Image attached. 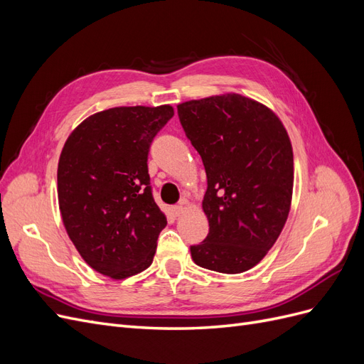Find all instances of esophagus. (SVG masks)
Masks as SVG:
<instances>
[{
    "label": "esophagus",
    "instance_id": "34e87169",
    "mask_svg": "<svg viewBox=\"0 0 364 364\" xmlns=\"http://www.w3.org/2000/svg\"><path fill=\"white\" fill-rule=\"evenodd\" d=\"M185 202L182 203V205H176V206H173L171 208V214L174 215V217H181L182 214H183V211H185Z\"/></svg>",
    "mask_w": 364,
    "mask_h": 364
}]
</instances>
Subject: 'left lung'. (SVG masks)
I'll use <instances>...</instances> for the list:
<instances>
[{"label":"left lung","mask_w":364,"mask_h":364,"mask_svg":"<svg viewBox=\"0 0 364 364\" xmlns=\"http://www.w3.org/2000/svg\"><path fill=\"white\" fill-rule=\"evenodd\" d=\"M178 115L208 179L209 232L190 247L193 261L220 273L246 272L266 257L290 213L287 130L269 107L240 94L181 103Z\"/></svg>","instance_id":"obj_1"}]
</instances>
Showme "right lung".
Segmentation results:
<instances>
[{"mask_svg":"<svg viewBox=\"0 0 364 364\" xmlns=\"http://www.w3.org/2000/svg\"><path fill=\"white\" fill-rule=\"evenodd\" d=\"M173 115L170 105L107 109L77 126L62 149L65 229L82 258L106 277H134L155 257L167 218L153 199L147 156Z\"/></svg>","mask_w":364,"mask_h":364,"instance_id":"1","label":"right lung"}]
</instances>
